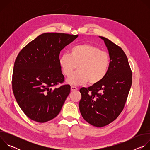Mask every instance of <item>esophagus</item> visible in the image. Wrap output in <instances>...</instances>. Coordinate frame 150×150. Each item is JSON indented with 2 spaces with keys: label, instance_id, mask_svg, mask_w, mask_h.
Listing matches in <instances>:
<instances>
[{
  "label": "esophagus",
  "instance_id": "1",
  "mask_svg": "<svg viewBox=\"0 0 150 150\" xmlns=\"http://www.w3.org/2000/svg\"><path fill=\"white\" fill-rule=\"evenodd\" d=\"M77 88L76 87H74V86H71V91H76V90H77Z\"/></svg>",
  "mask_w": 150,
  "mask_h": 150
}]
</instances>
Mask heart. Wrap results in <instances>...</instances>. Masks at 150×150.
Instances as JSON below:
<instances>
[{
  "instance_id": "b5f03b06",
  "label": "heart",
  "mask_w": 150,
  "mask_h": 150,
  "mask_svg": "<svg viewBox=\"0 0 150 150\" xmlns=\"http://www.w3.org/2000/svg\"><path fill=\"white\" fill-rule=\"evenodd\" d=\"M110 62L108 53L89 44L75 46L69 54L63 53L59 59V66L65 76H69L78 66L79 72L67 79L71 85H82L88 81L92 85L99 83L108 74Z\"/></svg>"
}]
</instances>
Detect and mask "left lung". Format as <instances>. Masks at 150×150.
<instances>
[{
  "instance_id": "1",
  "label": "left lung",
  "mask_w": 150,
  "mask_h": 150,
  "mask_svg": "<svg viewBox=\"0 0 150 150\" xmlns=\"http://www.w3.org/2000/svg\"><path fill=\"white\" fill-rule=\"evenodd\" d=\"M99 37L109 51V70L101 82L79 90V108L85 120L94 126L103 127L114 121L122 112L132 85V74L122 48L108 38Z\"/></svg>"
}]
</instances>
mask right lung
I'll use <instances>...</instances> for the list:
<instances>
[{
    "label": "right lung",
    "instance_id": "obj_1",
    "mask_svg": "<svg viewBox=\"0 0 150 150\" xmlns=\"http://www.w3.org/2000/svg\"><path fill=\"white\" fill-rule=\"evenodd\" d=\"M78 35L46 33L20 51L15 61L12 90L20 108L40 123L56 117L71 91L69 85L54 88L64 81L59 64L60 51Z\"/></svg>",
    "mask_w": 150,
    "mask_h": 150
}]
</instances>
